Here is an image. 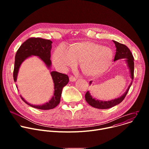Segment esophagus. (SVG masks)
I'll list each match as a JSON object with an SVG mask.
<instances>
[{
	"mask_svg": "<svg viewBox=\"0 0 149 149\" xmlns=\"http://www.w3.org/2000/svg\"><path fill=\"white\" fill-rule=\"evenodd\" d=\"M77 80V77L73 76V75H71L70 77V81H71V82H73V81H75Z\"/></svg>",
	"mask_w": 149,
	"mask_h": 149,
	"instance_id": "esophagus-1",
	"label": "esophagus"
}]
</instances>
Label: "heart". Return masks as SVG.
<instances>
[{"label":"heart","instance_id":"b5f03b06","mask_svg":"<svg viewBox=\"0 0 149 149\" xmlns=\"http://www.w3.org/2000/svg\"><path fill=\"white\" fill-rule=\"evenodd\" d=\"M113 58V52L109 47L86 41L72 45L70 48L61 44L55 50L53 61L62 70L75 67L81 61L82 72L89 76H97L107 70Z\"/></svg>","mask_w":149,"mask_h":149}]
</instances>
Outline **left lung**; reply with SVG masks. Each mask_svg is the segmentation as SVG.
<instances>
[{"label": "left lung", "mask_w": 149, "mask_h": 149, "mask_svg": "<svg viewBox=\"0 0 149 149\" xmlns=\"http://www.w3.org/2000/svg\"><path fill=\"white\" fill-rule=\"evenodd\" d=\"M114 43L115 44L116 47V52L114 57V61L118 60L119 59H126V61L127 62V65H128L130 74H131V77L132 79L133 80L134 78V57L133 56V54H132L130 50L129 49V48L127 46H125L124 44H122L121 43H119L118 42H116L115 40H113ZM91 81L90 82V84H91ZM129 87L128 89L126 91V92L120 97L116 98L113 100L109 101H102L100 100H95L93 98L88 91H87L85 95V98H86V101L88 102V104H90L92 107L98 109H107L111 108L114 106L120 104L121 102L123 101L124 98L125 97L127 93H128L130 87Z\"/></svg>", "instance_id": "left-lung-1"}]
</instances>
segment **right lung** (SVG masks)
<instances>
[{
    "label": "right lung",
    "instance_id": "add662e5",
    "mask_svg": "<svg viewBox=\"0 0 149 149\" xmlns=\"http://www.w3.org/2000/svg\"><path fill=\"white\" fill-rule=\"evenodd\" d=\"M52 41L40 38H30L20 45L17 49L16 55L13 70V79L16 82V78L19 68L22 62L28 57L31 55L39 56L43 61L48 67H51V49ZM54 83V94L52 99L48 102L40 105H32L26 102L21 95L22 99L26 104L31 107L40 110H51L59 104L62 88L65 86L69 82V77L67 75L52 71L51 73Z\"/></svg>",
    "mask_w": 149,
    "mask_h": 149
}]
</instances>
